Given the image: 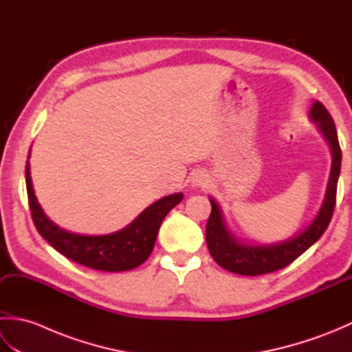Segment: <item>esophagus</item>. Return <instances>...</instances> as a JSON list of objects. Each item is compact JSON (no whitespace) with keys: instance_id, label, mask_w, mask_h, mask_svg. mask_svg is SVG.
<instances>
[{"instance_id":"1","label":"esophagus","mask_w":352,"mask_h":352,"mask_svg":"<svg viewBox=\"0 0 352 352\" xmlns=\"http://www.w3.org/2000/svg\"><path fill=\"white\" fill-rule=\"evenodd\" d=\"M208 183L207 177L203 175V174H197L195 177H193V184L195 186H206Z\"/></svg>"}]
</instances>
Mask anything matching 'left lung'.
<instances>
[{"instance_id":"left-lung-1","label":"left lung","mask_w":352,"mask_h":352,"mask_svg":"<svg viewBox=\"0 0 352 352\" xmlns=\"http://www.w3.org/2000/svg\"><path fill=\"white\" fill-rule=\"evenodd\" d=\"M310 119L316 122L319 131L324 134L325 140L331 148L333 163L330 170V180L327 184L325 199L316 218L310 226L292 236L287 241L271 245H246L230 233L222 219L219 206L210 198L212 213L206 227V242L213 260L230 272L239 275H263L278 269L286 267L292 261L307 251L318 239L324 234L336 206V190L340 174L342 151L338 139V131L331 115L324 107L322 102L315 101L310 109Z\"/></svg>"}]
</instances>
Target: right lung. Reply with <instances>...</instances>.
Wrapping results in <instances>:
<instances>
[{
  "instance_id": "obj_1",
  "label": "right lung",
  "mask_w": 352,
  "mask_h": 352,
  "mask_svg": "<svg viewBox=\"0 0 352 352\" xmlns=\"http://www.w3.org/2000/svg\"><path fill=\"white\" fill-rule=\"evenodd\" d=\"M25 183L32 218L45 241L76 263L106 272L130 271L144 263L153 252L164 216L183 199V193H172L146 207L136 219L116 233L86 236L69 233L57 227L43 213L34 195L28 160L25 164Z\"/></svg>"
}]
</instances>
